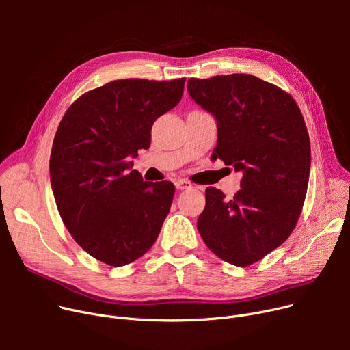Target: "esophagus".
<instances>
[{
	"mask_svg": "<svg viewBox=\"0 0 350 350\" xmlns=\"http://www.w3.org/2000/svg\"><path fill=\"white\" fill-rule=\"evenodd\" d=\"M176 187H177V190H189L193 187V185L185 178H178V180H176Z\"/></svg>",
	"mask_w": 350,
	"mask_h": 350,
	"instance_id": "obj_1",
	"label": "esophagus"
}]
</instances>
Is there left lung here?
<instances>
[{
	"instance_id": "obj_1",
	"label": "left lung",
	"mask_w": 350,
	"mask_h": 350,
	"mask_svg": "<svg viewBox=\"0 0 350 350\" xmlns=\"http://www.w3.org/2000/svg\"><path fill=\"white\" fill-rule=\"evenodd\" d=\"M187 90L217 122L211 157L243 173L232 200L207 187L198 232L218 258L251 265L286 240L302 211L310 170L302 113L286 92L247 73L191 78Z\"/></svg>"
}]
</instances>
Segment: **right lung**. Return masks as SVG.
<instances>
[{
  "label": "right lung",
  "mask_w": 350,
  "mask_h": 350,
  "mask_svg": "<svg viewBox=\"0 0 350 350\" xmlns=\"http://www.w3.org/2000/svg\"><path fill=\"white\" fill-rule=\"evenodd\" d=\"M185 82H109L73 102L58 126L49 161L58 211L75 241L107 265L149 251L170 211L173 183L143 181L131 159L149 149L153 123L181 100Z\"/></svg>",
  "instance_id": "add662e5"
}]
</instances>
